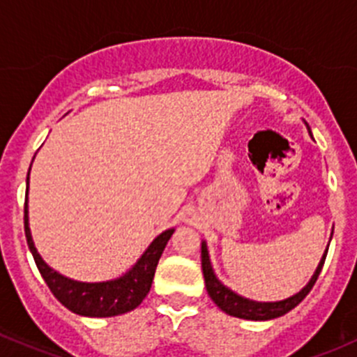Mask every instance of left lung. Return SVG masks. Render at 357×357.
<instances>
[{"label":"left lung","mask_w":357,"mask_h":357,"mask_svg":"<svg viewBox=\"0 0 357 357\" xmlns=\"http://www.w3.org/2000/svg\"><path fill=\"white\" fill-rule=\"evenodd\" d=\"M326 255H328V248H326V254L322 255L314 276L310 278L308 284H306L298 294L291 296V298L284 299V301L262 303V301H252V299L243 298V296L236 294V292H232L231 289L225 287V285L216 278L215 271H213L206 243L202 241V246H201L202 273H204L206 291H208L209 298L215 301V305L218 306L220 310H224L225 314L232 315V317L246 319V321H271V319L282 317V315H285L287 312H291L292 308H296V306H298L299 303L308 296V292L312 291V287H314L315 282H317L322 266H324Z\"/></svg>","instance_id":"left-lung-1"}]
</instances>
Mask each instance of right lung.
Instances as JSON below:
<instances>
[{
	"instance_id": "obj_1",
	"label": "right lung",
	"mask_w": 357,
	"mask_h": 357,
	"mask_svg": "<svg viewBox=\"0 0 357 357\" xmlns=\"http://www.w3.org/2000/svg\"><path fill=\"white\" fill-rule=\"evenodd\" d=\"M26 181L29 185V172ZM28 220V194H26L24 232L29 252L36 262V268H38L42 278L45 280L47 287L54 294V298L63 306H66L70 312L84 315V317H114V315L126 314L130 310L137 308L151 289L156 264H158L163 248L174 232V229H169V231H163L162 234L156 236L151 245L148 246V250L142 254V257L135 262V266L119 278L88 284V282L66 278L45 264V261L40 257L35 248Z\"/></svg>"
}]
</instances>
